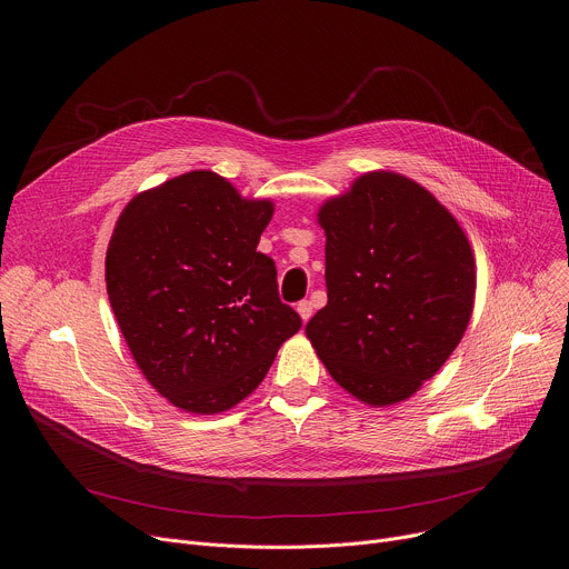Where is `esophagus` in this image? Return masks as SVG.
Returning a JSON list of instances; mask_svg holds the SVG:
<instances>
[{
    "label": "esophagus",
    "instance_id": "1",
    "mask_svg": "<svg viewBox=\"0 0 569 569\" xmlns=\"http://www.w3.org/2000/svg\"><path fill=\"white\" fill-rule=\"evenodd\" d=\"M297 312H299V317L303 319V323L312 317V303L308 301V299H303V301H299L297 303Z\"/></svg>",
    "mask_w": 569,
    "mask_h": 569
}]
</instances>
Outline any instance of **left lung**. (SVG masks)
I'll use <instances>...</instances> for the list:
<instances>
[{
    "label": "left lung",
    "mask_w": 569,
    "mask_h": 569,
    "mask_svg": "<svg viewBox=\"0 0 569 569\" xmlns=\"http://www.w3.org/2000/svg\"><path fill=\"white\" fill-rule=\"evenodd\" d=\"M329 301L306 323L333 380L369 405H393L432 378L459 345L475 299V261L430 191L367 173L319 211Z\"/></svg>",
    "instance_id": "8db88e82"
}]
</instances>
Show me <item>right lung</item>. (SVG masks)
<instances>
[{"mask_svg":"<svg viewBox=\"0 0 569 569\" xmlns=\"http://www.w3.org/2000/svg\"><path fill=\"white\" fill-rule=\"evenodd\" d=\"M270 218L272 202L193 171L139 193L117 220L108 297L141 373L176 408H233L301 329L274 261L257 252Z\"/></svg>","mask_w":569,"mask_h":569,"instance_id":"right-lung-1","label":"right lung"}]
</instances>
